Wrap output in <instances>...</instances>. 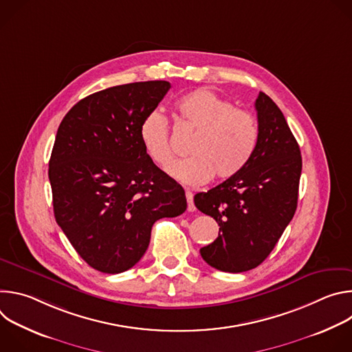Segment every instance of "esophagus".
Instances as JSON below:
<instances>
[{
	"instance_id": "obj_1",
	"label": "esophagus",
	"mask_w": 352,
	"mask_h": 352,
	"mask_svg": "<svg viewBox=\"0 0 352 352\" xmlns=\"http://www.w3.org/2000/svg\"><path fill=\"white\" fill-rule=\"evenodd\" d=\"M185 196H186V200H188V212H195L196 208H195V204H193V193L189 189H186Z\"/></svg>"
}]
</instances>
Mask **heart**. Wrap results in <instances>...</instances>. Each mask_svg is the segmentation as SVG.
<instances>
[{
    "instance_id": "heart-1",
    "label": "heart",
    "mask_w": 352,
    "mask_h": 352,
    "mask_svg": "<svg viewBox=\"0 0 352 352\" xmlns=\"http://www.w3.org/2000/svg\"><path fill=\"white\" fill-rule=\"evenodd\" d=\"M182 128L193 133L189 157L175 162L168 173L185 185H202L212 179H228L241 173L252 157L259 129L255 117L235 109L212 90L197 89L182 96L177 104ZM139 139L146 155L166 168L173 159L170 124L159 110L147 113L139 125Z\"/></svg>"
}]
</instances>
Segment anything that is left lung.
Listing matches in <instances>:
<instances>
[{
	"label": "left lung",
	"mask_w": 352,
	"mask_h": 352,
	"mask_svg": "<svg viewBox=\"0 0 352 352\" xmlns=\"http://www.w3.org/2000/svg\"><path fill=\"white\" fill-rule=\"evenodd\" d=\"M258 143L245 168L208 192L195 206L220 226L214 242L200 249L212 267L241 273L259 266L294 217L302 157L277 104L259 93Z\"/></svg>",
	"instance_id": "1"
}]
</instances>
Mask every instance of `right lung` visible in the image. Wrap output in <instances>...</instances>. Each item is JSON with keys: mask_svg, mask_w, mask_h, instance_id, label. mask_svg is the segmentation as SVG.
I'll return each mask as SVG.
<instances>
[{"mask_svg": "<svg viewBox=\"0 0 352 352\" xmlns=\"http://www.w3.org/2000/svg\"><path fill=\"white\" fill-rule=\"evenodd\" d=\"M170 87L148 80L104 89L82 98L58 126L48 163L54 216L79 256L102 273L135 266L153 224L186 210L184 188L139 139L143 117Z\"/></svg>", "mask_w": 352, "mask_h": 352, "instance_id": "obj_1", "label": "right lung"}]
</instances>
